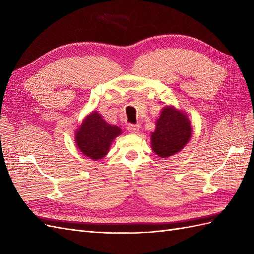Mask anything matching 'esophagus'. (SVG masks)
Returning a JSON list of instances; mask_svg holds the SVG:
<instances>
[{"label": "esophagus", "mask_w": 254, "mask_h": 254, "mask_svg": "<svg viewBox=\"0 0 254 254\" xmlns=\"http://www.w3.org/2000/svg\"><path fill=\"white\" fill-rule=\"evenodd\" d=\"M127 129H128V131H129V132H132V133H134V132H136V131H139V129H140V125L129 124V125L127 126Z\"/></svg>", "instance_id": "34e87169"}]
</instances>
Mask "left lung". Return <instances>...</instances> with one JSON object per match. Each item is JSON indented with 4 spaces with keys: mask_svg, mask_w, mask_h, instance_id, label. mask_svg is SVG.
<instances>
[{
    "mask_svg": "<svg viewBox=\"0 0 254 254\" xmlns=\"http://www.w3.org/2000/svg\"><path fill=\"white\" fill-rule=\"evenodd\" d=\"M190 123L186 114L165 107L151 133V147L158 156L168 158L179 152L190 141Z\"/></svg>",
    "mask_w": 254,
    "mask_h": 254,
    "instance_id": "1",
    "label": "left lung"
}]
</instances>
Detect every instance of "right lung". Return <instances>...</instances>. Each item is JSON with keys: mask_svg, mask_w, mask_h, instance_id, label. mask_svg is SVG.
<instances>
[{"mask_svg": "<svg viewBox=\"0 0 254 254\" xmlns=\"http://www.w3.org/2000/svg\"><path fill=\"white\" fill-rule=\"evenodd\" d=\"M121 133V128L109 125L97 112H93L77 129L75 140L84 156L99 160L107 155L114 137Z\"/></svg>", "mask_w": 254, "mask_h": 254, "instance_id": "right-lung-1", "label": "right lung"}]
</instances>
